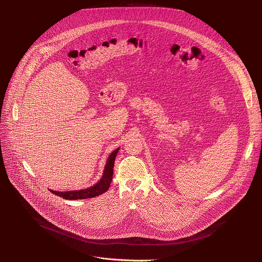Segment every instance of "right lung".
<instances>
[{
  "mask_svg": "<svg viewBox=\"0 0 262 262\" xmlns=\"http://www.w3.org/2000/svg\"><path fill=\"white\" fill-rule=\"evenodd\" d=\"M119 150V148H117L116 150L112 152L106 161L102 177L100 180L94 184L93 186H90L88 189L84 190H79V191H68V192H58V191H53L50 190L53 194L62 197L63 199H68V200H81V199H88V198H93L98 195H101L105 193L108 188L112 179H113V171H114V162L117 156V152Z\"/></svg>",
  "mask_w": 262,
  "mask_h": 262,
  "instance_id": "1",
  "label": "right lung"
}]
</instances>
